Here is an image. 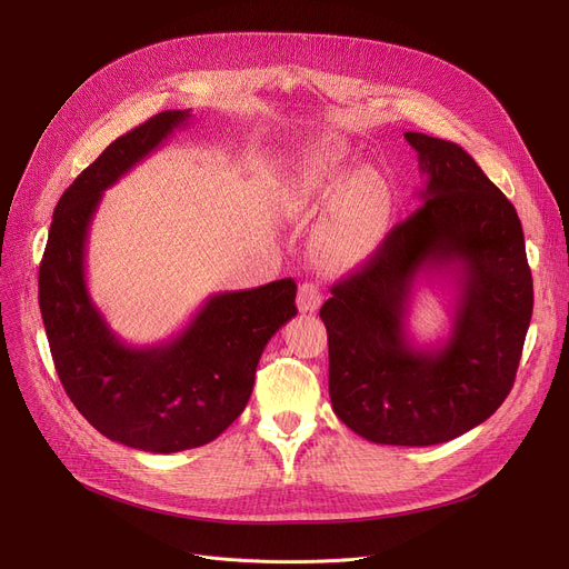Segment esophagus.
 <instances>
[{"label":"esophagus","instance_id":"1","mask_svg":"<svg viewBox=\"0 0 569 569\" xmlns=\"http://www.w3.org/2000/svg\"><path fill=\"white\" fill-rule=\"evenodd\" d=\"M320 302H322V292H320L318 283L305 281L300 286V290H297V307H300V311L313 313V311H318Z\"/></svg>","mask_w":569,"mask_h":569}]
</instances>
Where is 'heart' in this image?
I'll use <instances>...</instances> for the list:
<instances>
[{"label":"heart","mask_w":569,"mask_h":569,"mask_svg":"<svg viewBox=\"0 0 569 569\" xmlns=\"http://www.w3.org/2000/svg\"><path fill=\"white\" fill-rule=\"evenodd\" d=\"M286 204L292 214H325L313 249L327 267H355L369 260L390 230V191L371 170H352L337 142H318L295 161L286 179Z\"/></svg>","instance_id":"obj_1"}]
</instances>
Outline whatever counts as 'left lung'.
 I'll return each mask as SVG.
<instances>
[{
  "instance_id": "obj_1",
  "label": "left lung",
  "mask_w": 569,
  "mask_h": 569,
  "mask_svg": "<svg viewBox=\"0 0 569 569\" xmlns=\"http://www.w3.org/2000/svg\"><path fill=\"white\" fill-rule=\"evenodd\" d=\"M427 177L422 207L392 228L320 309L330 343V399L371 442L452 440L510 395L532 316V277L515 204L450 140L408 131ZM456 274L451 337L415 347L405 318L420 273Z\"/></svg>"
}]
</instances>
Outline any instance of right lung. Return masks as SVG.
Wrapping results in <instances>:
<instances>
[{
	"label": "right lung",
	"mask_w": 569,
	"mask_h": 569,
	"mask_svg": "<svg viewBox=\"0 0 569 569\" xmlns=\"http://www.w3.org/2000/svg\"><path fill=\"white\" fill-rule=\"evenodd\" d=\"M189 119L166 110L110 142L59 198L39 267L41 318L69 399L106 438L154 455L219 438L249 403L267 341L297 316V286L281 279L207 297L182 332L136 348L92 302L84 253L103 191Z\"/></svg>",
	"instance_id": "right-lung-1"
}]
</instances>
